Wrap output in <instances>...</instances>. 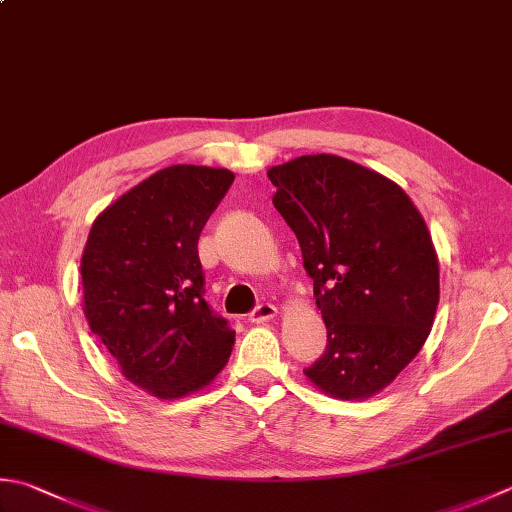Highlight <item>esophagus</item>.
<instances>
[{
    "instance_id": "1",
    "label": "esophagus",
    "mask_w": 512,
    "mask_h": 512,
    "mask_svg": "<svg viewBox=\"0 0 512 512\" xmlns=\"http://www.w3.org/2000/svg\"><path fill=\"white\" fill-rule=\"evenodd\" d=\"M277 317V308L273 304H259L253 313L248 315V319L253 324H264V322H270V319Z\"/></svg>"
}]
</instances>
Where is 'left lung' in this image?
Segmentation results:
<instances>
[{
    "instance_id": "1",
    "label": "left lung",
    "mask_w": 512,
    "mask_h": 512,
    "mask_svg": "<svg viewBox=\"0 0 512 512\" xmlns=\"http://www.w3.org/2000/svg\"><path fill=\"white\" fill-rule=\"evenodd\" d=\"M268 179L328 333L306 377L337 399L379 393L433 328L439 262L424 217L388 177L337 155L295 157Z\"/></svg>"
}]
</instances>
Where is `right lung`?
<instances>
[{"mask_svg":"<svg viewBox=\"0 0 512 512\" xmlns=\"http://www.w3.org/2000/svg\"><path fill=\"white\" fill-rule=\"evenodd\" d=\"M235 175L177 164L99 213L82 255L84 315L122 375L159 399L208 386L235 330L204 299L197 242Z\"/></svg>","mask_w":512,"mask_h":512,"instance_id":"right-lung-1","label":"right lung"}]
</instances>
